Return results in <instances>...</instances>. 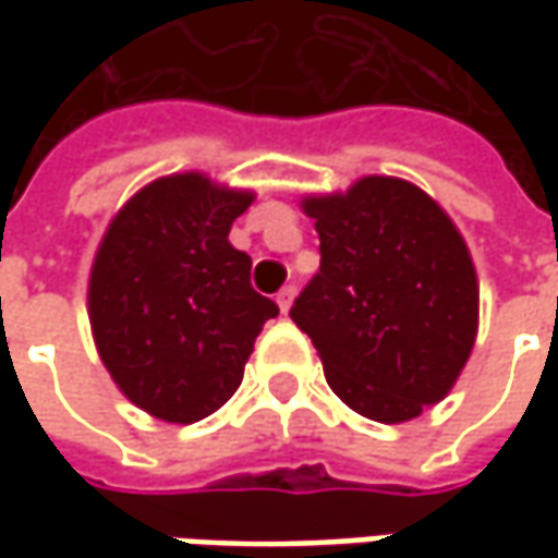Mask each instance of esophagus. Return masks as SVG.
<instances>
[{"label": "esophagus", "mask_w": 558, "mask_h": 558, "mask_svg": "<svg viewBox=\"0 0 558 558\" xmlns=\"http://www.w3.org/2000/svg\"><path fill=\"white\" fill-rule=\"evenodd\" d=\"M291 301H294V286H286V289L276 294V304H279V311L282 313H289Z\"/></svg>", "instance_id": "1"}]
</instances>
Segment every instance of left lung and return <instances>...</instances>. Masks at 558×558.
Returning <instances> with one entry per match:
<instances>
[{
	"label": "left lung",
	"instance_id": "left-lung-1",
	"mask_svg": "<svg viewBox=\"0 0 558 558\" xmlns=\"http://www.w3.org/2000/svg\"><path fill=\"white\" fill-rule=\"evenodd\" d=\"M304 214L319 232V272L289 316L351 410L388 425L416 418L453 388L478 332V279L460 229L395 177L304 198Z\"/></svg>",
	"mask_w": 558,
	"mask_h": 558
}]
</instances>
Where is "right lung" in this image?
<instances>
[{
  "instance_id": "1",
  "label": "right lung",
  "mask_w": 558,
  "mask_h": 558,
  "mask_svg": "<svg viewBox=\"0 0 558 558\" xmlns=\"http://www.w3.org/2000/svg\"><path fill=\"white\" fill-rule=\"evenodd\" d=\"M251 192L173 173L120 207L89 276V323L105 369L145 413L189 425L242 385L254 338L279 307L251 289L229 245Z\"/></svg>"
}]
</instances>
